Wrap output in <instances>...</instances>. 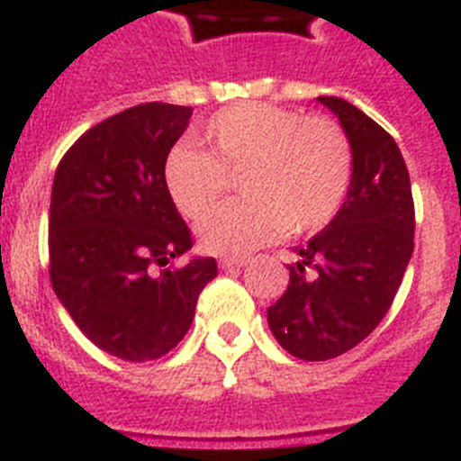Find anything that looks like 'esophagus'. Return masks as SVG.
I'll use <instances>...</instances> for the list:
<instances>
[{
	"label": "esophagus",
	"instance_id": "obj_1",
	"mask_svg": "<svg viewBox=\"0 0 461 461\" xmlns=\"http://www.w3.org/2000/svg\"><path fill=\"white\" fill-rule=\"evenodd\" d=\"M246 263H249V258H231V256L220 258V267H222V269L243 267V265H246Z\"/></svg>",
	"mask_w": 461,
	"mask_h": 461
}]
</instances>
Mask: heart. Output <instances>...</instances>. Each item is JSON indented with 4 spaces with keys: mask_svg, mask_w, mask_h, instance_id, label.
<instances>
[{
    "mask_svg": "<svg viewBox=\"0 0 461 461\" xmlns=\"http://www.w3.org/2000/svg\"><path fill=\"white\" fill-rule=\"evenodd\" d=\"M208 153L172 146L163 182L186 220H201L219 203L231 178L247 196L205 218L198 227L205 250L243 258L289 231L327 227L346 203L353 182V146L331 118L237 104L212 115L203 130Z\"/></svg>",
    "mask_w": 461,
    "mask_h": 461,
    "instance_id": "heart-1",
    "label": "heart"
}]
</instances>
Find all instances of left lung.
Instances as JSON below:
<instances>
[{
    "mask_svg": "<svg viewBox=\"0 0 461 461\" xmlns=\"http://www.w3.org/2000/svg\"><path fill=\"white\" fill-rule=\"evenodd\" d=\"M353 146V182L336 218L295 249L289 286L267 308L284 350L308 362L339 357L379 327L414 250V201L391 134L339 96H320Z\"/></svg>",
    "mask_w": 461,
    "mask_h": 461,
    "instance_id": "8db88e82",
    "label": "left lung"
}]
</instances>
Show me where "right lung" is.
Listing matches in <instances>:
<instances>
[{
  "label": "right lung",
  "mask_w": 461,
  "mask_h": 461,
  "mask_svg": "<svg viewBox=\"0 0 461 461\" xmlns=\"http://www.w3.org/2000/svg\"><path fill=\"white\" fill-rule=\"evenodd\" d=\"M192 106L140 104L101 121L61 158L49 205V276L95 346L127 362L158 360L192 327L215 258L192 249L163 166Z\"/></svg>",
  "instance_id": "obj_1"
}]
</instances>
